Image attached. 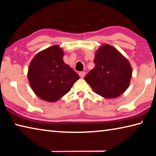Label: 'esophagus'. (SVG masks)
Instances as JSON below:
<instances>
[{
  "label": "esophagus",
  "instance_id": "esophagus-1",
  "mask_svg": "<svg viewBox=\"0 0 156 156\" xmlns=\"http://www.w3.org/2000/svg\"><path fill=\"white\" fill-rule=\"evenodd\" d=\"M85 75H86V73L84 72H81L79 73V76H80V77L81 78H83L84 76H85Z\"/></svg>",
  "mask_w": 156,
  "mask_h": 156
}]
</instances>
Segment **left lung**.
I'll list each match as a JSON object with an SVG mask.
<instances>
[{
    "mask_svg": "<svg viewBox=\"0 0 156 156\" xmlns=\"http://www.w3.org/2000/svg\"><path fill=\"white\" fill-rule=\"evenodd\" d=\"M95 67L84 77L92 89L105 98H115L127 89L132 76L129 60L108 44L99 47L95 54Z\"/></svg>",
    "mask_w": 156,
    "mask_h": 156,
    "instance_id": "1",
    "label": "left lung"
}]
</instances>
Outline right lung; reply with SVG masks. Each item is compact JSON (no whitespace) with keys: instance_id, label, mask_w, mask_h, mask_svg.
I'll return each mask as SVG.
<instances>
[{"instance_id":"obj_1","label":"right lung","mask_w":156,"mask_h":156,"mask_svg":"<svg viewBox=\"0 0 156 156\" xmlns=\"http://www.w3.org/2000/svg\"><path fill=\"white\" fill-rule=\"evenodd\" d=\"M63 56V49L56 44L38 53L31 61L27 73L29 83L41 99L57 101L80 78L64 62Z\"/></svg>"}]
</instances>
